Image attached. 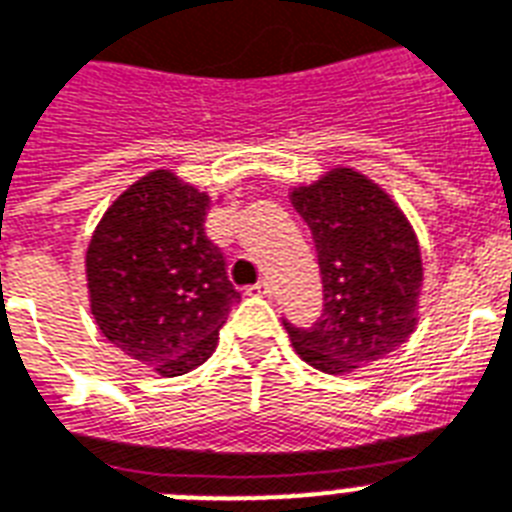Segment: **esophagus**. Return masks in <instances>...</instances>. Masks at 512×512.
Segmentation results:
<instances>
[{
    "instance_id": "1",
    "label": "esophagus",
    "mask_w": 512,
    "mask_h": 512,
    "mask_svg": "<svg viewBox=\"0 0 512 512\" xmlns=\"http://www.w3.org/2000/svg\"><path fill=\"white\" fill-rule=\"evenodd\" d=\"M247 292L249 295H263L265 298V295H271L273 287H271V282H265L263 279V282H257V284H252V287H247Z\"/></svg>"
}]
</instances>
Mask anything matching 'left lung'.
Wrapping results in <instances>:
<instances>
[{"instance_id": "1", "label": "left lung", "mask_w": 512, "mask_h": 512, "mask_svg": "<svg viewBox=\"0 0 512 512\" xmlns=\"http://www.w3.org/2000/svg\"><path fill=\"white\" fill-rule=\"evenodd\" d=\"M311 230L322 273V317L298 327L282 317L311 368L343 376L408 341L421 290L419 244L389 195L351 169L292 193Z\"/></svg>"}]
</instances>
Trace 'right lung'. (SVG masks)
<instances>
[{
    "label": "right lung",
    "mask_w": 512,
    "mask_h": 512,
    "mask_svg": "<svg viewBox=\"0 0 512 512\" xmlns=\"http://www.w3.org/2000/svg\"><path fill=\"white\" fill-rule=\"evenodd\" d=\"M209 195L152 171L109 206L85 255L91 311L109 343L161 376L204 365L241 292L206 236Z\"/></svg>",
    "instance_id": "obj_1"
}]
</instances>
